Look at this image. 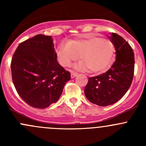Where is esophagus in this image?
<instances>
[{"instance_id": "esophagus-1", "label": "esophagus", "mask_w": 146, "mask_h": 146, "mask_svg": "<svg viewBox=\"0 0 146 146\" xmlns=\"http://www.w3.org/2000/svg\"><path fill=\"white\" fill-rule=\"evenodd\" d=\"M77 73H76V72H72L71 74H70V76H71V78H74L75 77H76L77 76Z\"/></svg>"}]
</instances>
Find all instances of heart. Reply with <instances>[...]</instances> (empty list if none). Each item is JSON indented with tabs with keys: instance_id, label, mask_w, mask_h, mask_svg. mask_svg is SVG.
<instances>
[{
	"instance_id": "1",
	"label": "heart",
	"mask_w": 146,
	"mask_h": 146,
	"mask_svg": "<svg viewBox=\"0 0 146 146\" xmlns=\"http://www.w3.org/2000/svg\"><path fill=\"white\" fill-rule=\"evenodd\" d=\"M56 53L58 62L64 67L70 66L80 54L82 61L75 66L76 69L98 73L107 70L112 63L114 46L109 39L88 34L82 38L61 42Z\"/></svg>"
}]
</instances>
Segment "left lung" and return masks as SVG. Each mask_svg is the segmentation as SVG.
Instances as JSON below:
<instances>
[{"mask_svg":"<svg viewBox=\"0 0 146 146\" xmlns=\"http://www.w3.org/2000/svg\"><path fill=\"white\" fill-rule=\"evenodd\" d=\"M108 37L114 44L116 61L106 73L90 78L84 91L88 100L101 107L114 104L126 94L134 72V54L129 44L117 34Z\"/></svg>","mask_w":146,"mask_h":146,"instance_id":"obj_1","label":"left lung"}]
</instances>
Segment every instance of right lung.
I'll list each match as a JSON object with an SVG mask.
<instances>
[{"mask_svg": "<svg viewBox=\"0 0 146 146\" xmlns=\"http://www.w3.org/2000/svg\"><path fill=\"white\" fill-rule=\"evenodd\" d=\"M51 36L37 35L22 42L11 61L12 78L22 99L44 109L56 102L70 73L57 61Z\"/></svg>", "mask_w": 146, "mask_h": 146, "instance_id": "1", "label": "right lung"}]
</instances>
